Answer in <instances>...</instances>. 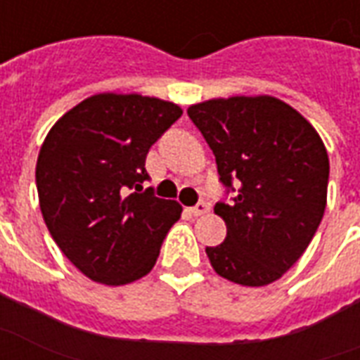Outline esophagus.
<instances>
[{"label": "esophagus", "mask_w": 360, "mask_h": 360, "mask_svg": "<svg viewBox=\"0 0 360 360\" xmlns=\"http://www.w3.org/2000/svg\"><path fill=\"white\" fill-rule=\"evenodd\" d=\"M190 212L193 214V217H201V214L209 212V205H207V203H198L195 207H191Z\"/></svg>", "instance_id": "esophagus-1"}]
</instances>
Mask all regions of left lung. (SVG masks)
<instances>
[{
	"mask_svg": "<svg viewBox=\"0 0 360 360\" xmlns=\"http://www.w3.org/2000/svg\"><path fill=\"white\" fill-rule=\"evenodd\" d=\"M188 115L212 149L226 193H234L214 205L226 240L205 249L212 269L251 288L276 282L305 253L324 217V143L309 120L270 96L209 99Z\"/></svg>",
	"mask_w": 360,
	"mask_h": 360,
	"instance_id": "obj_1",
	"label": "left lung"
}]
</instances>
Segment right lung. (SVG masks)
<instances>
[{
	"label": "right lung",
	"instance_id": "right-lung-1",
	"mask_svg": "<svg viewBox=\"0 0 360 360\" xmlns=\"http://www.w3.org/2000/svg\"><path fill=\"white\" fill-rule=\"evenodd\" d=\"M182 117L170 101L97 94L72 107L47 134L36 186L49 234L82 274L130 284L153 269L182 207L155 198L146 157Z\"/></svg>",
	"mask_w": 360,
	"mask_h": 360
}]
</instances>
